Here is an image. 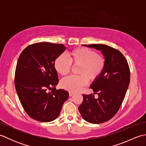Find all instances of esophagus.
<instances>
[{
	"label": "esophagus",
	"instance_id": "34e87169",
	"mask_svg": "<svg viewBox=\"0 0 146 146\" xmlns=\"http://www.w3.org/2000/svg\"><path fill=\"white\" fill-rule=\"evenodd\" d=\"M73 95H74V93L71 92H69V96H70V97H71V96H73Z\"/></svg>",
	"mask_w": 146,
	"mask_h": 146
}]
</instances>
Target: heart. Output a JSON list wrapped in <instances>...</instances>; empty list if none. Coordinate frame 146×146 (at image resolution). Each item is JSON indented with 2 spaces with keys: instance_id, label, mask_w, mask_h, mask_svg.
Listing matches in <instances>:
<instances>
[{
  "instance_id": "b5f03b06",
  "label": "heart",
  "mask_w": 146,
  "mask_h": 146,
  "mask_svg": "<svg viewBox=\"0 0 146 146\" xmlns=\"http://www.w3.org/2000/svg\"><path fill=\"white\" fill-rule=\"evenodd\" d=\"M70 61L66 56L61 54L58 56L54 61V66L57 72L62 76L70 73L71 64L79 66V76H70L61 81L60 85L63 88L70 92H77L87 84L88 78L90 81L97 79L103 71L105 60L103 56L97 54L95 51L86 48H80L71 51Z\"/></svg>"
}]
</instances>
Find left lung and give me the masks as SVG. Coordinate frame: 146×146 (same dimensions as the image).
<instances>
[{"label":"left lung","instance_id":"left-lung-1","mask_svg":"<svg viewBox=\"0 0 146 146\" xmlns=\"http://www.w3.org/2000/svg\"><path fill=\"white\" fill-rule=\"evenodd\" d=\"M83 46L100 51L105 60L103 71L90 85L94 94H83L78 107L83 119L98 124L111 119L119 110L129 85L130 70L126 59L117 49L102 44ZM95 94L98 95L97 99Z\"/></svg>","mask_w":146,"mask_h":146}]
</instances>
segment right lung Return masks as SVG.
<instances>
[{"instance_id": "right-lung-1", "label": "right lung", "mask_w": 146, "mask_h": 146, "mask_svg": "<svg viewBox=\"0 0 146 146\" xmlns=\"http://www.w3.org/2000/svg\"><path fill=\"white\" fill-rule=\"evenodd\" d=\"M66 49L61 44L39 42L27 46L19 57L15 90L22 106L33 119L42 122L55 120L69 97L67 91L55 88L59 80L54 63Z\"/></svg>"}]
</instances>
